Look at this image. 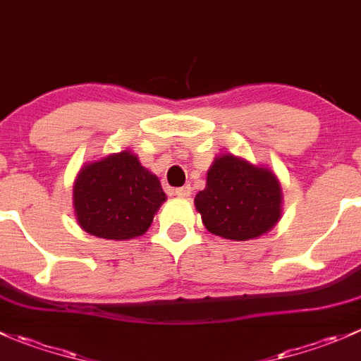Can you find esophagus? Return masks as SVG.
Listing matches in <instances>:
<instances>
[{"instance_id":"esophagus-1","label":"esophagus","mask_w":361,"mask_h":361,"mask_svg":"<svg viewBox=\"0 0 361 361\" xmlns=\"http://www.w3.org/2000/svg\"><path fill=\"white\" fill-rule=\"evenodd\" d=\"M174 194H176L178 197H181V199H187V197H190V194H192V188L188 187V185H185V187H181V188H176V190H174Z\"/></svg>"}]
</instances>
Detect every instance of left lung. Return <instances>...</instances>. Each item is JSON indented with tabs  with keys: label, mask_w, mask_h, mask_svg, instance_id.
Listing matches in <instances>:
<instances>
[{
	"label": "left lung",
	"mask_w": 361,
	"mask_h": 361,
	"mask_svg": "<svg viewBox=\"0 0 361 361\" xmlns=\"http://www.w3.org/2000/svg\"><path fill=\"white\" fill-rule=\"evenodd\" d=\"M194 204L211 234L250 241L272 231L281 218V183L269 167L221 154L207 169L206 188Z\"/></svg>",
	"instance_id": "1"
}]
</instances>
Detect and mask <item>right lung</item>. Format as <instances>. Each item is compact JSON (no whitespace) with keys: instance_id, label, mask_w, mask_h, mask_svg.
Returning <instances> with one entry per match:
<instances>
[{"instance_id":"add662e5","label":"right lung","mask_w":361,"mask_h":361,"mask_svg":"<svg viewBox=\"0 0 361 361\" xmlns=\"http://www.w3.org/2000/svg\"><path fill=\"white\" fill-rule=\"evenodd\" d=\"M164 202L159 178L130 150L87 162L73 183L78 225L90 235L110 241L143 235Z\"/></svg>"}]
</instances>
